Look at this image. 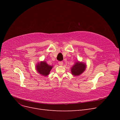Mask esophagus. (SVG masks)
<instances>
[{
	"mask_svg": "<svg viewBox=\"0 0 120 120\" xmlns=\"http://www.w3.org/2000/svg\"><path fill=\"white\" fill-rule=\"evenodd\" d=\"M59 64L60 65V66H63V61H59Z\"/></svg>",
	"mask_w": 120,
	"mask_h": 120,
	"instance_id": "1",
	"label": "esophagus"
}]
</instances>
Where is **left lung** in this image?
<instances>
[{"label":"left lung","mask_w":120,"mask_h":120,"mask_svg":"<svg viewBox=\"0 0 120 120\" xmlns=\"http://www.w3.org/2000/svg\"><path fill=\"white\" fill-rule=\"evenodd\" d=\"M86 68V64L78 61L71 68V72L74 76H78L81 75Z\"/></svg>","instance_id":"left-lung-1"}]
</instances>
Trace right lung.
<instances>
[{
	"instance_id": "1",
	"label": "right lung",
	"mask_w": 120,
	"mask_h": 120,
	"mask_svg": "<svg viewBox=\"0 0 120 120\" xmlns=\"http://www.w3.org/2000/svg\"><path fill=\"white\" fill-rule=\"evenodd\" d=\"M35 67L38 73L44 76L48 75L52 68V66H49L45 61L38 63Z\"/></svg>"
}]
</instances>
